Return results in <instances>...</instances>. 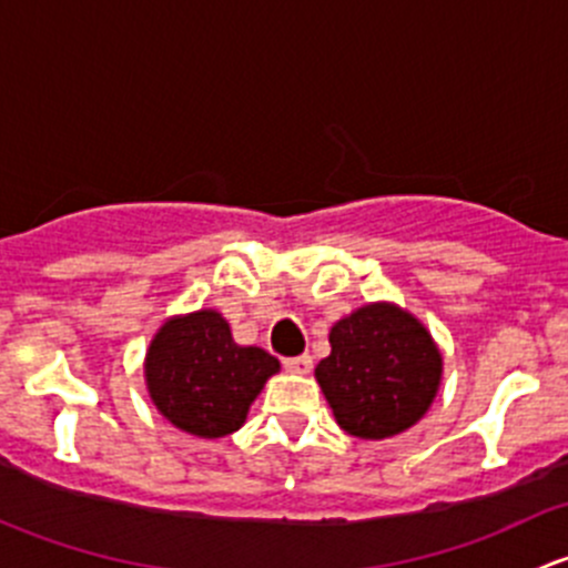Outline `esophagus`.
I'll return each mask as SVG.
<instances>
[{
	"mask_svg": "<svg viewBox=\"0 0 568 568\" xmlns=\"http://www.w3.org/2000/svg\"><path fill=\"white\" fill-rule=\"evenodd\" d=\"M283 365L288 371H294V374H311L313 357H311V354H300V357H285Z\"/></svg>",
	"mask_w": 568,
	"mask_h": 568,
	"instance_id": "1",
	"label": "esophagus"
}]
</instances>
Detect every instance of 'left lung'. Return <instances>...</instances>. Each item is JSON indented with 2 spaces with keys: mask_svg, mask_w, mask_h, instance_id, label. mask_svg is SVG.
<instances>
[{
  "mask_svg": "<svg viewBox=\"0 0 568 568\" xmlns=\"http://www.w3.org/2000/svg\"><path fill=\"white\" fill-rule=\"evenodd\" d=\"M329 343L316 379L343 432L385 439L426 415L443 357L420 321L393 305H368L337 321Z\"/></svg>",
  "mask_w": 568,
  "mask_h": 568,
  "instance_id": "left-lung-1",
  "label": "left lung"
}]
</instances>
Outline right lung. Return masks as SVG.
<instances>
[{"label": "right lung", "mask_w": 568, "mask_h": 568, "mask_svg": "<svg viewBox=\"0 0 568 568\" xmlns=\"http://www.w3.org/2000/svg\"><path fill=\"white\" fill-rule=\"evenodd\" d=\"M277 371L280 363L263 348L236 346L227 321L214 311L168 321L145 359L156 409L181 432L205 439L236 432Z\"/></svg>", "instance_id": "right-lung-1"}]
</instances>
